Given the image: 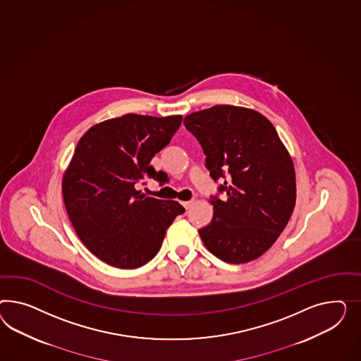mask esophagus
<instances>
[{"mask_svg": "<svg viewBox=\"0 0 361 361\" xmlns=\"http://www.w3.org/2000/svg\"><path fill=\"white\" fill-rule=\"evenodd\" d=\"M193 204H195V200H190V201H184V202H183V206H184L185 209H189V207L193 205Z\"/></svg>", "mask_w": 361, "mask_h": 361, "instance_id": "1", "label": "esophagus"}]
</instances>
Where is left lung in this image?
Here are the masks:
<instances>
[{
    "label": "left lung",
    "mask_w": 361,
    "mask_h": 361,
    "mask_svg": "<svg viewBox=\"0 0 361 361\" xmlns=\"http://www.w3.org/2000/svg\"><path fill=\"white\" fill-rule=\"evenodd\" d=\"M190 131L206 155L213 180V219L198 233L206 248L226 263L244 264L265 254L295 205V172L289 151L269 119L259 111L233 105L186 116Z\"/></svg>",
    "instance_id": "1"
}]
</instances>
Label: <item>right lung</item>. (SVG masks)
Wrapping results in <instances>:
<instances>
[{
  "instance_id": "right-lung-1",
  "label": "right lung",
  "mask_w": 361,
  "mask_h": 361,
  "mask_svg": "<svg viewBox=\"0 0 361 361\" xmlns=\"http://www.w3.org/2000/svg\"><path fill=\"white\" fill-rule=\"evenodd\" d=\"M181 116L126 114L90 127L80 137L61 190L80 240L99 260L134 269L159 252L166 228L185 209L137 190L146 177L166 181L151 159L169 143Z\"/></svg>"
}]
</instances>
